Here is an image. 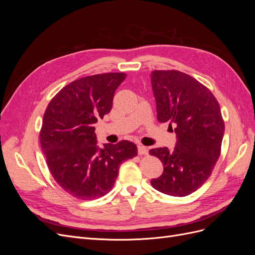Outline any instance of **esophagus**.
I'll list each match as a JSON object with an SVG mask.
<instances>
[{
  "instance_id": "1",
  "label": "esophagus",
  "mask_w": 255,
  "mask_h": 255,
  "mask_svg": "<svg viewBox=\"0 0 255 255\" xmlns=\"http://www.w3.org/2000/svg\"><path fill=\"white\" fill-rule=\"evenodd\" d=\"M137 146H138V153H139L140 155H145V154L148 153V148H146L145 145L139 143Z\"/></svg>"
}]
</instances>
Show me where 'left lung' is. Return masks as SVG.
<instances>
[{
    "label": "left lung",
    "mask_w": 255,
    "mask_h": 255,
    "mask_svg": "<svg viewBox=\"0 0 255 255\" xmlns=\"http://www.w3.org/2000/svg\"><path fill=\"white\" fill-rule=\"evenodd\" d=\"M151 82L157 120L174 123L177 138L172 151H149L164 165L151 185L169 196H188L211 176L220 156L225 134L220 106L210 89L184 72L154 70Z\"/></svg>",
    "instance_id": "1"
}]
</instances>
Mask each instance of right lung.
I'll return each instance as SVG.
<instances>
[{"label": "right lung", "mask_w": 255, "mask_h": 255, "mask_svg": "<svg viewBox=\"0 0 255 255\" xmlns=\"http://www.w3.org/2000/svg\"><path fill=\"white\" fill-rule=\"evenodd\" d=\"M126 73L85 76L60 89L43 115L40 144L49 170L72 197L92 200L114 187L120 165L137 156L135 143L122 140L97 145L95 123L113 106Z\"/></svg>", "instance_id": "add662e5"}]
</instances>
